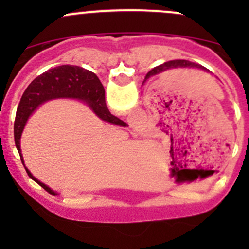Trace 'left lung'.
I'll use <instances>...</instances> for the list:
<instances>
[{
	"mask_svg": "<svg viewBox=\"0 0 249 249\" xmlns=\"http://www.w3.org/2000/svg\"><path fill=\"white\" fill-rule=\"evenodd\" d=\"M178 67H197V69L203 70L202 66H200V65H197V64H194V62L188 61V60H172V61L164 62L162 65H159V66L154 67L152 71L148 72L145 78L157 76V74L164 73L165 71H169V70H171V69H178Z\"/></svg>",
	"mask_w": 249,
	"mask_h": 249,
	"instance_id": "8db88e82",
	"label": "left lung"
}]
</instances>
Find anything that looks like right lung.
I'll use <instances>...</instances> for the list:
<instances>
[{"label":"right lung","instance_id":"add662e5","mask_svg":"<svg viewBox=\"0 0 249 249\" xmlns=\"http://www.w3.org/2000/svg\"><path fill=\"white\" fill-rule=\"evenodd\" d=\"M60 97L83 100L91 107L95 114L105 122L123 125V126L126 125L124 122L110 114L106 106L104 85L101 84L96 74L79 66H70V65H62L55 69H50L32 80L31 84L22 94L18 106L16 122H14V141L22 164L24 160L20 149V137L27 119L39 105ZM25 170L30 178L38 183L48 193L55 195V193L48 185L35 178L26 167Z\"/></svg>","mask_w":249,"mask_h":249}]
</instances>
